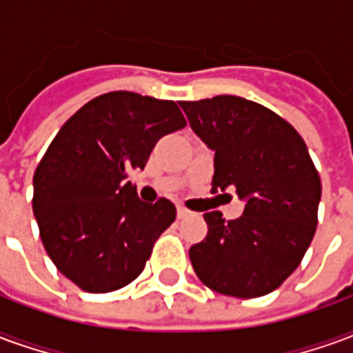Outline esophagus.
Segmentation results:
<instances>
[{
	"label": "esophagus",
	"mask_w": 353,
	"mask_h": 353,
	"mask_svg": "<svg viewBox=\"0 0 353 353\" xmlns=\"http://www.w3.org/2000/svg\"><path fill=\"white\" fill-rule=\"evenodd\" d=\"M189 214H191V212H189L187 208L177 206V217H179V219H181V217H187V215H189Z\"/></svg>",
	"instance_id": "1"
}]
</instances>
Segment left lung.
<instances>
[{"label": "left lung", "instance_id": "left-lung-1", "mask_svg": "<svg viewBox=\"0 0 353 353\" xmlns=\"http://www.w3.org/2000/svg\"><path fill=\"white\" fill-rule=\"evenodd\" d=\"M179 105L215 153L212 192L232 187L245 202L234 221L204 214L208 234L189 250L192 268L221 295H266L301 265L318 225L321 181L306 143L280 115L240 96Z\"/></svg>", "mask_w": 353, "mask_h": 353}]
</instances>
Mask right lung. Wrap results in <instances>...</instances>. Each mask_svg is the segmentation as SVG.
<instances>
[{
	"instance_id": "1",
	"label": "right lung",
	"mask_w": 353,
	"mask_h": 353,
	"mask_svg": "<svg viewBox=\"0 0 353 353\" xmlns=\"http://www.w3.org/2000/svg\"><path fill=\"white\" fill-rule=\"evenodd\" d=\"M176 101L117 90L70 117L34 174V214L52 263L88 293L138 278L176 219L166 199L147 204L126 177L157 141L185 126Z\"/></svg>"
}]
</instances>
